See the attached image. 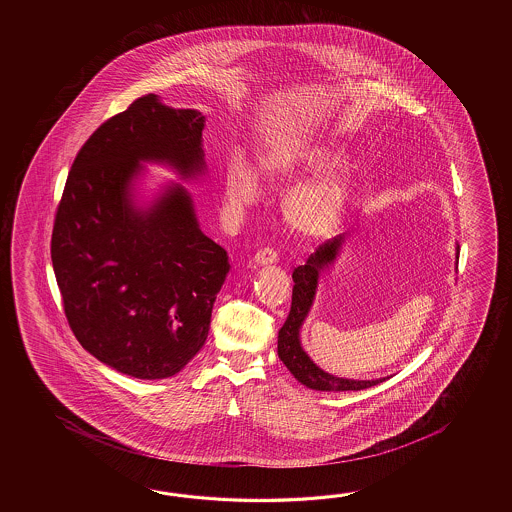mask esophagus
I'll return each mask as SVG.
<instances>
[{
	"mask_svg": "<svg viewBox=\"0 0 512 512\" xmlns=\"http://www.w3.org/2000/svg\"><path fill=\"white\" fill-rule=\"evenodd\" d=\"M276 261H278V252L269 249V247L261 249L252 256V263H256V265H269V263H276Z\"/></svg>",
	"mask_w": 512,
	"mask_h": 512,
	"instance_id": "esophagus-1",
	"label": "esophagus"
}]
</instances>
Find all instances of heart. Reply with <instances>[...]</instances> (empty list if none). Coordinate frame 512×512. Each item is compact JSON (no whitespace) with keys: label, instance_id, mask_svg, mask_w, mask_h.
Returning a JSON list of instances; mask_svg holds the SVG:
<instances>
[{"label":"heart","instance_id":"obj_1","mask_svg":"<svg viewBox=\"0 0 512 512\" xmlns=\"http://www.w3.org/2000/svg\"><path fill=\"white\" fill-rule=\"evenodd\" d=\"M342 150L333 142H272L258 153L261 175L272 183H289L340 163ZM225 201L232 210L251 207L260 197V181L243 155H232L223 172ZM351 197L348 172H326L294 186L283 199V218L304 238H320L337 229Z\"/></svg>","mask_w":512,"mask_h":512}]
</instances>
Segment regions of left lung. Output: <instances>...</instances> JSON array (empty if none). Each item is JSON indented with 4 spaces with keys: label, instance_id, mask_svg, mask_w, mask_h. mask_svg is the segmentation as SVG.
<instances>
[{
    "label": "left lung",
    "instance_id": "8db88e82",
    "mask_svg": "<svg viewBox=\"0 0 512 512\" xmlns=\"http://www.w3.org/2000/svg\"><path fill=\"white\" fill-rule=\"evenodd\" d=\"M344 241H346V234H338L333 240H327L307 258L305 265L294 269L291 311L282 329L278 331V357L287 366V370L293 373L296 381L318 392H359L384 381V379L353 381V379L335 377L331 373L320 370L315 362L309 359V355L300 344V327L304 324L315 300L318 278L324 269L337 260ZM457 258H459V245H457Z\"/></svg>",
    "mask_w": 512,
    "mask_h": 512
}]
</instances>
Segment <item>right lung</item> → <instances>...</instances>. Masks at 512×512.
<instances>
[{"label": "right lung", "mask_w": 512, "mask_h": 512, "mask_svg": "<svg viewBox=\"0 0 512 512\" xmlns=\"http://www.w3.org/2000/svg\"><path fill=\"white\" fill-rule=\"evenodd\" d=\"M203 128L196 109L137 98L80 148L56 208L51 260L69 327L95 359L135 379L172 377L196 357L229 274L183 186L133 205L141 161L205 172Z\"/></svg>", "instance_id": "1"}]
</instances>
